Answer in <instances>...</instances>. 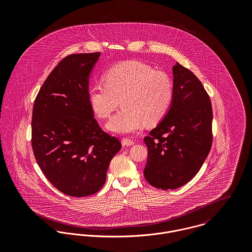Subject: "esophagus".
Listing matches in <instances>:
<instances>
[{
	"mask_svg": "<svg viewBox=\"0 0 252 252\" xmlns=\"http://www.w3.org/2000/svg\"><path fill=\"white\" fill-rule=\"evenodd\" d=\"M121 143H122V145H124V146H131V145L134 144L133 140L128 139V138H123V139L121 140Z\"/></svg>",
	"mask_w": 252,
	"mask_h": 252,
	"instance_id": "esophagus-1",
	"label": "esophagus"
}]
</instances>
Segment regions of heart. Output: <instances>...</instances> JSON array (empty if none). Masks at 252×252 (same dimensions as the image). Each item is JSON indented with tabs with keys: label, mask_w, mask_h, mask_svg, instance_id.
<instances>
[{
	"label": "heart",
	"mask_w": 252,
	"mask_h": 252,
	"mask_svg": "<svg viewBox=\"0 0 252 252\" xmlns=\"http://www.w3.org/2000/svg\"><path fill=\"white\" fill-rule=\"evenodd\" d=\"M104 85H93L88 90L90 107L100 118H108L109 131L130 134L141 130L144 123L161 121L174 98V84L167 72L153 70L139 61L117 64L103 74Z\"/></svg>",
	"instance_id": "heart-1"
}]
</instances>
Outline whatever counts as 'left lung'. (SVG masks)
<instances>
[{
	"label": "left lung",
	"mask_w": 252,
	"mask_h": 252,
	"mask_svg": "<svg viewBox=\"0 0 252 252\" xmlns=\"http://www.w3.org/2000/svg\"><path fill=\"white\" fill-rule=\"evenodd\" d=\"M174 98L163 120L144 138L146 181L162 190L192 180L213 144V108L199 78L179 63L173 67Z\"/></svg>",
	"instance_id": "8db88e82"
}]
</instances>
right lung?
I'll list each match as a JSON object with an SVG mask.
<instances>
[{
	"instance_id": "add662e5",
	"label": "right lung",
	"mask_w": 252,
	"mask_h": 252,
	"mask_svg": "<svg viewBox=\"0 0 252 252\" xmlns=\"http://www.w3.org/2000/svg\"><path fill=\"white\" fill-rule=\"evenodd\" d=\"M100 52L62 59L40 87L33 107L32 148L49 182L65 195L84 197L105 184L109 163L120 150L94 118L89 75Z\"/></svg>"
}]
</instances>
